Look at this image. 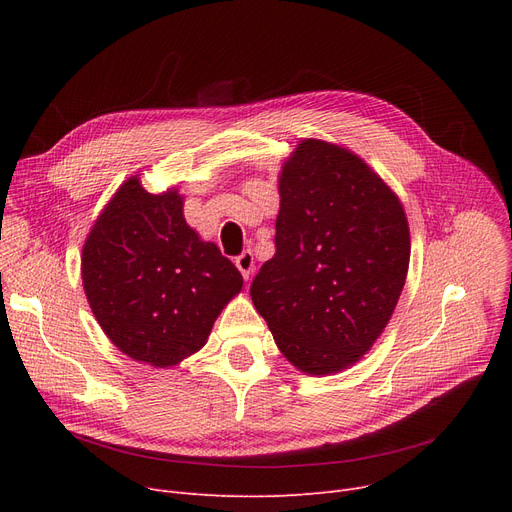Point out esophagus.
<instances>
[{
  "label": "esophagus",
  "mask_w": 512,
  "mask_h": 512,
  "mask_svg": "<svg viewBox=\"0 0 512 512\" xmlns=\"http://www.w3.org/2000/svg\"><path fill=\"white\" fill-rule=\"evenodd\" d=\"M236 267H238V272L242 274V278L251 280L253 267H255V257H253V253H251V251H245L240 257H236Z\"/></svg>",
  "instance_id": "esophagus-1"
}]
</instances>
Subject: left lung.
<instances>
[{
  "label": "left lung",
  "mask_w": 512,
  "mask_h": 512,
  "mask_svg": "<svg viewBox=\"0 0 512 512\" xmlns=\"http://www.w3.org/2000/svg\"><path fill=\"white\" fill-rule=\"evenodd\" d=\"M276 255L251 299L280 353L330 375L371 351L405 286L411 232L398 195L336 143L303 139L278 178Z\"/></svg>",
  "instance_id": "left-lung-1"
}]
</instances>
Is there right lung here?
Returning <instances> with one entry per match:
<instances>
[{
    "label": "right lung",
    "mask_w": 512,
    "mask_h": 512,
    "mask_svg": "<svg viewBox=\"0 0 512 512\" xmlns=\"http://www.w3.org/2000/svg\"><path fill=\"white\" fill-rule=\"evenodd\" d=\"M178 188L153 195L124 180L87 234L80 278L97 324L126 357L174 367L205 346L242 290L218 245L184 220Z\"/></svg>",
    "instance_id": "obj_1"
}]
</instances>
